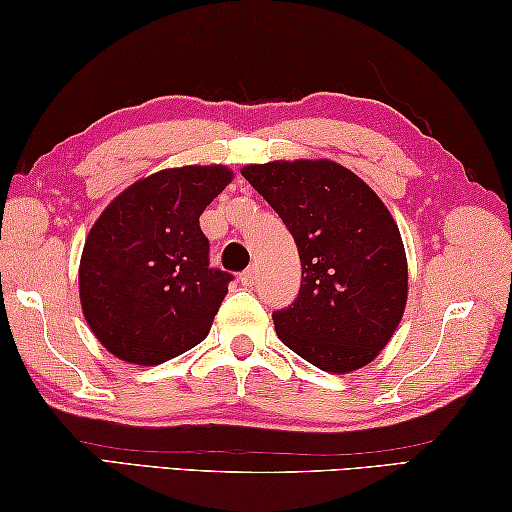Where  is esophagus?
<instances>
[{
    "label": "esophagus",
    "instance_id": "34e87169",
    "mask_svg": "<svg viewBox=\"0 0 512 512\" xmlns=\"http://www.w3.org/2000/svg\"><path fill=\"white\" fill-rule=\"evenodd\" d=\"M255 277H257V268H255V266H250V268H246L244 273L239 275V280H241V284H244V287H253V284H255Z\"/></svg>",
    "mask_w": 512,
    "mask_h": 512
}]
</instances>
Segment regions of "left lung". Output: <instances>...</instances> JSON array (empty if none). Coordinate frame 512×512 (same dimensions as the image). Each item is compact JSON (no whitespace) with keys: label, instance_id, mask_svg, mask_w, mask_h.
Listing matches in <instances>:
<instances>
[{"label":"left lung","instance_id":"8db88e82","mask_svg":"<svg viewBox=\"0 0 512 512\" xmlns=\"http://www.w3.org/2000/svg\"><path fill=\"white\" fill-rule=\"evenodd\" d=\"M296 239L302 284L273 311L275 332L325 372L366 366L400 325L409 268L400 230L379 196L329 160L241 169Z\"/></svg>","mask_w":512,"mask_h":512}]
</instances>
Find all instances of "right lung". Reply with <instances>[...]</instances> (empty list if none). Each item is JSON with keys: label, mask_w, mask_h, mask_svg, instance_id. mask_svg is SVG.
Wrapping results in <instances>:
<instances>
[{"label": "right lung", "mask_w": 512, "mask_h": 512, "mask_svg": "<svg viewBox=\"0 0 512 512\" xmlns=\"http://www.w3.org/2000/svg\"><path fill=\"white\" fill-rule=\"evenodd\" d=\"M232 173L164 169L112 201L85 241L79 287L85 320L108 352L158 366L210 332L232 275L210 266L198 216Z\"/></svg>", "instance_id": "1"}]
</instances>
